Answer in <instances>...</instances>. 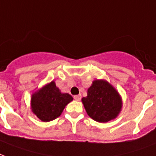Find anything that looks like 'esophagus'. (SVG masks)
Listing matches in <instances>:
<instances>
[{
	"label": "esophagus",
	"instance_id": "esophagus-1",
	"mask_svg": "<svg viewBox=\"0 0 156 156\" xmlns=\"http://www.w3.org/2000/svg\"><path fill=\"white\" fill-rule=\"evenodd\" d=\"M73 99L76 100V101H80L81 100V95H76L73 97Z\"/></svg>",
	"mask_w": 156,
	"mask_h": 156
}]
</instances>
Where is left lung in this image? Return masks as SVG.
I'll use <instances>...</instances> for the list:
<instances>
[{
	"mask_svg": "<svg viewBox=\"0 0 156 156\" xmlns=\"http://www.w3.org/2000/svg\"><path fill=\"white\" fill-rule=\"evenodd\" d=\"M82 102L89 117L100 123L115 119L122 109L120 95L111 84L102 79L92 82Z\"/></svg>",
	"mask_w": 156,
	"mask_h": 156,
	"instance_id": "left-lung-1",
	"label": "left lung"
}]
</instances>
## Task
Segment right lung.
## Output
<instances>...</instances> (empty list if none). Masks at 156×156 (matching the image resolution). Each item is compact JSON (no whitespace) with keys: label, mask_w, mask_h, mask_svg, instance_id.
Masks as SVG:
<instances>
[{"label":"right lung","mask_w":156,"mask_h":156,"mask_svg":"<svg viewBox=\"0 0 156 156\" xmlns=\"http://www.w3.org/2000/svg\"><path fill=\"white\" fill-rule=\"evenodd\" d=\"M72 101L73 97L69 93H61L52 81L32 95L31 109L39 119L49 122L59 117Z\"/></svg>","instance_id":"obj_1"}]
</instances>
